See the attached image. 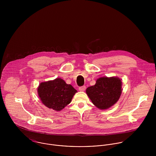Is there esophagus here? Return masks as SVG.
I'll list each match as a JSON object with an SVG mask.
<instances>
[{
    "label": "esophagus",
    "mask_w": 156,
    "mask_h": 156,
    "mask_svg": "<svg viewBox=\"0 0 156 156\" xmlns=\"http://www.w3.org/2000/svg\"><path fill=\"white\" fill-rule=\"evenodd\" d=\"M79 90H80V91H84V90L86 89V87H85V86L80 87L79 88Z\"/></svg>",
    "instance_id": "34e87169"
}]
</instances>
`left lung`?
Here are the masks:
<instances>
[{"mask_svg": "<svg viewBox=\"0 0 156 156\" xmlns=\"http://www.w3.org/2000/svg\"><path fill=\"white\" fill-rule=\"evenodd\" d=\"M121 81L116 77H100L95 85L86 90L92 103L100 109H106L119 100L121 92Z\"/></svg>", "mask_w": 156, "mask_h": 156, "instance_id": "obj_1", "label": "left lung"}]
</instances>
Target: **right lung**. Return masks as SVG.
I'll return each mask as SVG.
<instances>
[{
  "instance_id": "add662e5",
  "label": "right lung",
  "mask_w": 156,
  "mask_h": 156,
  "mask_svg": "<svg viewBox=\"0 0 156 156\" xmlns=\"http://www.w3.org/2000/svg\"><path fill=\"white\" fill-rule=\"evenodd\" d=\"M77 90L61 78L42 82L38 88V95L47 108L59 111L69 104Z\"/></svg>"
}]
</instances>
